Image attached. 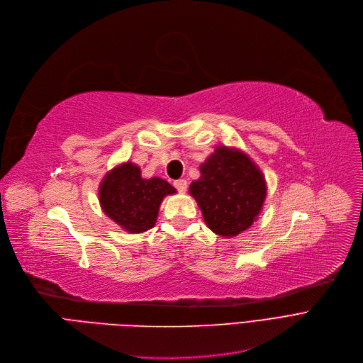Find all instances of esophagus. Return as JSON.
I'll return each mask as SVG.
<instances>
[{"label": "esophagus", "mask_w": 363, "mask_h": 363, "mask_svg": "<svg viewBox=\"0 0 363 363\" xmlns=\"http://www.w3.org/2000/svg\"><path fill=\"white\" fill-rule=\"evenodd\" d=\"M174 187L177 189L179 192H186V189H187V182H186L184 179H179V180H176V182H174Z\"/></svg>", "instance_id": "obj_1"}]
</instances>
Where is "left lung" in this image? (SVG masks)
I'll use <instances>...</instances> for the list:
<instances>
[{
    "label": "left lung",
    "instance_id": "1",
    "mask_svg": "<svg viewBox=\"0 0 363 363\" xmlns=\"http://www.w3.org/2000/svg\"><path fill=\"white\" fill-rule=\"evenodd\" d=\"M208 228L221 236L247 230L266 198L263 174L245 153L218 147L201 165V179L191 184Z\"/></svg>",
    "mask_w": 363,
    "mask_h": 363
}]
</instances>
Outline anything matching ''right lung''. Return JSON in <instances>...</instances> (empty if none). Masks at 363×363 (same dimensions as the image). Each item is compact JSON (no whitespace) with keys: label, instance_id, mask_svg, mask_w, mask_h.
<instances>
[{"label":"right lung","instance_id":"right-lung-1","mask_svg":"<svg viewBox=\"0 0 363 363\" xmlns=\"http://www.w3.org/2000/svg\"><path fill=\"white\" fill-rule=\"evenodd\" d=\"M174 192L162 179H142L140 168L127 162L103 179L99 196L103 211L113 221L130 233H140L155 226L164 196Z\"/></svg>","mask_w":363,"mask_h":363}]
</instances>
